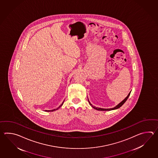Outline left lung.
<instances>
[{"label":"left lung","mask_w":158,"mask_h":158,"mask_svg":"<svg viewBox=\"0 0 158 158\" xmlns=\"http://www.w3.org/2000/svg\"><path fill=\"white\" fill-rule=\"evenodd\" d=\"M131 91L129 93V94L128 95V96H127V97L125 98L123 101H122L121 102H120L119 104H118L116 106H115L114 107L112 108H107V109H105V108H101L95 107L93 106V105L91 104L90 102L89 101V103H90V104L91 106V107H93V108H94V109H95V110H98V111H111V110H114L118 109V108H120V107H121V106L124 104L125 102L127 101V100L128 99V98H129V95H130V94H131Z\"/></svg>","instance_id":"left-lung-1"}]
</instances>
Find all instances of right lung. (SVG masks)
Wrapping results in <instances>:
<instances>
[{
  "instance_id": "right-lung-1",
  "label": "right lung",
  "mask_w": 158,
  "mask_h": 158,
  "mask_svg": "<svg viewBox=\"0 0 158 158\" xmlns=\"http://www.w3.org/2000/svg\"><path fill=\"white\" fill-rule=\"evenodd\" d=\"M64 101H63V102L61 103L60 106L59 107H57V108H55V109H54V110H45V111H46V112H52V111H56V110H58L59 108L61 107V106H62V105L63 104V103H64Z\"/></svg>"
}]
</instances>
